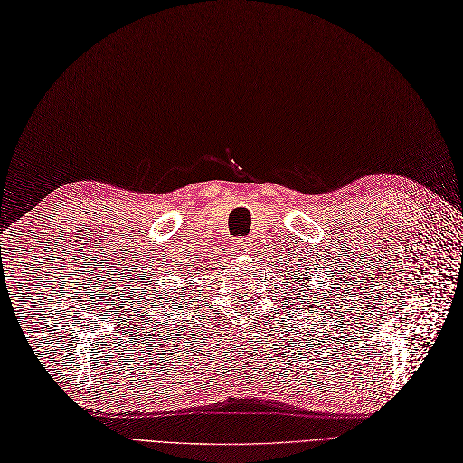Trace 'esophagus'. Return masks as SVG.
Segmentation results:
<instances>
[{"label":"esophagus","instance_id":"1","mask_svg":"<svg viewBox=\"0 0 463 463\" xmlns=\"http://www.w3.org/2000/svg\"><path fill=\"white\" fill-rule=\"evenodd\" d=\"M233 249H235V252H239V254H250L252 252V243L250 241H247V239H239V241H235V245H233Z\"/></svg>","mask_w":463,"mask_h":463}]
</instances>
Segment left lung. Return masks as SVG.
<instances>
[{
    "mask_svg": "<svg viewBox=\"0 0 463 463\" xmlns=\"http://www.w3.org/2000/svg\"><path fill=\"white\" fill-rule=\"evenodd\" d=\"M289 269H291V274H293V279H295V283H298V281H302V276H308L310 272H307V269H305V272H302V268H298V266H289ZM300 273L301 276L298 277V274ZM291 278V276H289ZM300 289L302 291H305V287H297V295H300V298H297V305L300 307L298 310H308V312H312L314 308H317V305H320V307H324V300H320V298H316V293L314 291H310V293H300ZM327 289H329V287H327ZM326 298V297H324Z\"/></svg>",
    "mask_w": 463,
    "mask_h": 463,
    "instance_id": "8db88e82",
    "label": "left lung"
}]
</instances>
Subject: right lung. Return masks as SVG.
<instances>
[{
	"label": "right lung",
	"mask_w": 463,
	"mask_h": 463,
	"mask_svg": "<svg viewBox=\"0 0 463 463\" xmlns=\"http://www.w3.org/2000/svg\"><path fill=\"white\" fill-rule=\"evenodd\" d=\"M191 269H194V264H191V262H185V264H184V269H182V272H187V274H189ZM185 298H187V297H185ZM180 300H184V298H182V297H178V298H176V297H170V295H165V297L161 295V297L155 298V300L151 302V307H155V308H163V307H165V308L168 310V307L176 308V302H180ZM161 301L164 302L163 306L160 305ZM172 316H174V314H172Z\"/></svg>",
	"instance_id": "right-lung-1"
}]
</instances>
